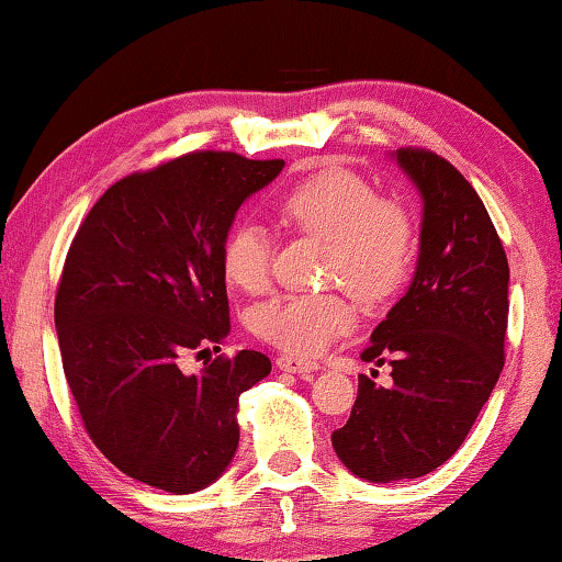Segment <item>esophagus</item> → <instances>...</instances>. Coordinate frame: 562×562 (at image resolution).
<instances>
[{
	"mask_svg": "<svg viewBox=\"0 0 562 562\" xmlns=\"http://www.w3.org/2000/svg\"><path fill=\"white\" fill-rule=\"evenodd\" d=\"M278 367L282 369V372L300 374V376H310L312 372H317V369H319L317 361H310V359H302V357H294V355L278 357Z\"/></svg>",
	"mask_w": 562,
	"mask_h": 562,
	"instance_id": "esophagus-1",
	"label": "esophagus"
}]
</instances>
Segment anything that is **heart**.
I'll list each match as a JSON object with an SVG mask.
<instances>
[{"label":"heart","instance_id":"1","mask_svg":"<svg viewBox=\"0 0 562 562\" xmlns=\"http://www.w3.org/2000/svg\"><path fill=\"white\" fill-rule=\"evenodd\" d=\"M280 213L297 231L327 240V282H345L361 300L392 297L414 268L418 237L412 211L396 198H379L355 170H315L282 195ZM221 265L235 288L262 292L272 268L268 227L258 221L235 223L223 240ZM355 317V304L339 292L280 294L255 310L252 325L280 349L315 357L347 335Z\"/></svg>","mask_w":562,"mask_h":562}]
</instances>
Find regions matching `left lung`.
Instances as JSON below:
<instances>
[{
    "instance_id": "1",
    "label": "left lung",
    "mask_w": 562,
    "mask_h": 562,
    "mask_svg": "<svg viewBox=\"0 0 562 562\" xmlns=\"http://www.w3.org/2000/svg\"><path fill=\"white\" fill-rule=\"evenodd\" d=\"M394 158L424 201L418 262L361 351L392 367V384L359 374L349 422L331 434L339 461L372 483L418 479L459 451L498 382L508 329V258L479 193L431 150Z\"/></svg>"
}]
</instances>
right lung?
<instances>
[{"instance_id": "right-lung-1", "label": "right lung", "mask_w": 562, "mask_h": 562, "mask_svg": "<svg viewBox=\"0 0 562 562\" xmlns=\"http://www.w3.org/2000/svg\"><path fill=\"white\" fill-rule=\"evenodd\" d=\"M282 166L195 150L131 173L66 255L54 302L66 382L91 441L146 486L183 496L221 479L240 441V394L270 374L255 349L195 374L180 361L231 335L221 247L237 207Z\"/></svg>"}]
</instances>
